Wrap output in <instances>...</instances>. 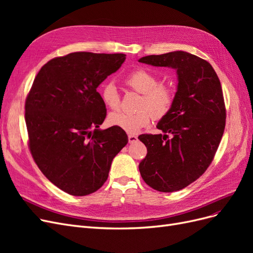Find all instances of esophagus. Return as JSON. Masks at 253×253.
<instances>
[{
    "mask_svg": "<svg viewBox=\"0 0 253 253\" xmlns=\"http://www.w3.org/2000/svg\"><path fill=\"white\" fill-rule=\"evenodd\" d=\"M137 140H138V138H137V136H135V135H128V142L129 143H134Z\"/></svg>",
    "mask_w": 253,
    "mask_h": 253,
    "instance_id": "34e87169",
    "label": "esophagus"
}]
</instances>
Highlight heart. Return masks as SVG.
Wrapping results in <instances>:
<instances>
[{
  "label": "heart",
  "mask_w": 253,
  "mask_h": 253,
  "mask_svg": "<svg viewBox=\"0 0 253 253\" xmlns=\"http://www.w3.org/2000/svg\"><path fill=\"white\" fill-rule=\"evenodd\" d=\"M125 82L126 85L142 94L137 106L138 111L111 113L108 118L111 126L124 129L128 134H137L150 124L152 117L162 119L171 111L175 98L174 91L170 86L159 84L155 74L144 68H138L128 74ZM100 97L104 105L110 110L117 111L120 108V97L113 83L104 84L100 89Z\"/></svg>",
  "instance_id": "b5f03b06"
}]
</instances>
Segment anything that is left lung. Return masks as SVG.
<instances>
[{"mask_svg": "<svg viewBox=\"0 0 253 253\" xmlns=\"http://www.w3.org/2000/svg\"><path fill=\"white\" fill-rule=\"evenodd\" d=\"M139 62L177 73L173 106L157 125L165 135L138 137L148 149L139 164L142 179L159 192H175L200 178L212 163L226 125L223 90L211 64L192 53L151 55Z\"/></svg>", "mask_w": 253, "mask_h": 253, "instance_id": "8db88e82", "label": "left lung"}]
</instances>
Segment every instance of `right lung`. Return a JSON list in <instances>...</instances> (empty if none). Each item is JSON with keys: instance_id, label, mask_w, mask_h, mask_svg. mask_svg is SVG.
Listing matches in <instances>:
<instances>
[{"instance_id": "add662e5", "label": "right lung", "mask_w": 253, "mask_h": 253, "mask_svg": "<svg viewBox=\"0 0 253 253\" xmlns=\"http://www.w3.org/2000/svg\"><path fill=\"white\" fill-rule=\"evenodd\" d=\"M125 60V53L87 51L53 58L27 95L30 153L46 178L68 194L84 196L101 188L114 157L128 141L119 127L99 128L106 109L97 91Z\"/></svg>"}]
</instances>
